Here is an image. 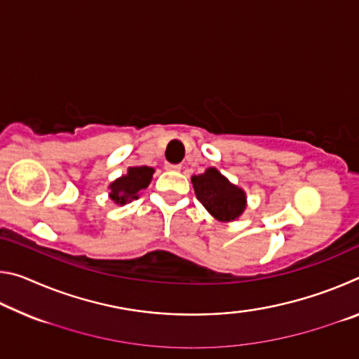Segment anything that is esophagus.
I'll return each mask as SVG.
<instances>
[{
    "label": "esophagus",
    "instance_id": "1",
    "mask_svg": "<svg viewBox=\"0 0 359 359\" xmlns=\"http://www.w3.org/2000/svg\"><path fill=\"white\" fill-rule=\"evenodd\" d=\"M165 169H166V171H180L182 166L180 165H171V163H168V165H165Z\"/></svg>",
    "mask_w": 359,
    "mask_h": 359
}]
</instances>
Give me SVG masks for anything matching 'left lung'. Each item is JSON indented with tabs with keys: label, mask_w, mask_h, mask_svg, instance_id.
<instances>
[{
	"label": "left lung",
	"mask_w": 359,
	"mask_h": 359,
	"mask_svg": "<svg viewBox=\"0 0 359 359\" xmlns=\"http://www.w3.org/2000/svg\"><path fill=\"white\" fill-rule=\"evenodd\" d=\"M191 184L198 201L218 222L238 220L247 209V193L217 168H208L203 174L193 175Z\"/></svg>",
	"instance_id": "left-lung-1"
}]
</instances>
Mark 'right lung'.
I'll return each instance as SVG.
<instances>
[{
  "mask_svg": "<svg viewBox=\"0 0 359 359\" xmlns=\"http://www.w3.org/2000/svg\"><path fill=\"white\" fill-rule=\"evenodd\" d=\"M155 169L150 166H131L126 174L120 175L109 185V198L114 204L123 205L139 198V193L150 185Z\"/></svg>",
  "mask_w": 359,
  "mask_h": 359,
  "instance_id": "add662e5",
  "label": "right lung"
}]
</instances>
